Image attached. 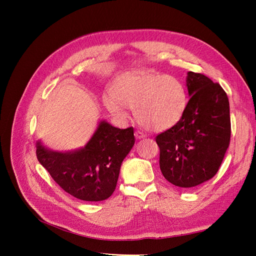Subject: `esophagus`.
<instances>
[{
    "mask_svg": "<svg viewBox=\"0 0 256 256\" xmlns=\"http://www.w3.org/2000/svg\"><path fill=\"white\" fill-rule=\"evenodd\" d=\"M134 136H136V138H138V140H140V138H146V134H143V132H141V131H136V132H134Z\"/></svg>",
    "mask_w": 256,
    "mask_h": 256,
    "instance_id": "esophagus-1",
    "label": "esophagus"
}]
</instances>
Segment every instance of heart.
Masks as SVG:
<instances>
[{"label": "heart", "instance_id": "heart-1", "mask_svg": "<svg viewBox=\"0 0 256 256\" xmlns=\"http://www.w3.org/2000/svg\"><path fill=\"white\" fill-rule=\"evenodd\" d=\"M110 112L126 115V106L134 108L140 125L152 131L174 127L187 110L184 84L174 76L141 70L122 76L114 84L112 95L104 98Z\"/></svg>", "mask_w": 256, "mask_h": 256}]
</instances>
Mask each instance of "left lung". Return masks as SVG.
I'll return each mask as SVG.
<instances>
[{
  "label": "left lung",
  "mask_w": 256,
  "mask_h": 256,
  "mask_svg": "<svg viewBox=\"0 0 256 256\" xmlns=\"http://www.w3.org/2000/svg\"><path fill=\"white\" fill-rule=\"evenodd\" d=\"M189 102L182 118L156 136L160 170L180 188H192L212 178L230 138V102L220 84L202 74L186 78Z\"/></svg>",
  "instance_id": "8db88e82"
}]
</instances>
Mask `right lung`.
Returning <instances> with one entry per match:
<instances>
[{
  "label": "right lung",
  "mask_w": 256,
  "mask_h": 256,
  "mask_svg": "<svg viewBox=\"0 0 256 256\" xmlns=\"http://www.w3.org/2000/svg\"><path fill=\"white\" fill-rule=\"evenodd\" d=\"M134 145L132 127L120 129L102 120L84 147L58 152L38 140L36 154L62 189L79 200L99 202L112 196L122 160Z\"/></svg>",
  "instance_id": "obj_1"
}]
</instances>
